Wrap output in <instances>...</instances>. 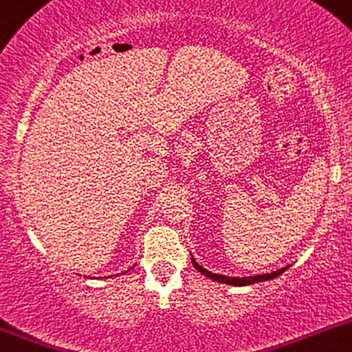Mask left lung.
<instances>
[{
	"instance_id": "left-lung-1",
	"label": "left lung",
	"mask_w": 352,
	"mask_h": 352,
	"mask_svg": "<svg viewBox=\"0 0 352 352\" xmlns=\"http://www.w3.org/2000/svg\"><path fill=\"white\" fill-rule=\"evenodd\" d=\"M191 263H193V266L197 267L201 274H205L206 278H212V280L220 281V283L232 285V286H248V285L259 283V281L273 280V278H278L281 273H283V271H286V267H281V270L273 271V273H267V274H257V276H245V278H230V276H222V274H217V273H210V271H206L205 267L200 266V264H198L193 257H191Z\"/></svg>"
}]
</instances>
